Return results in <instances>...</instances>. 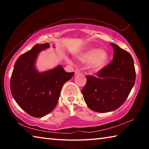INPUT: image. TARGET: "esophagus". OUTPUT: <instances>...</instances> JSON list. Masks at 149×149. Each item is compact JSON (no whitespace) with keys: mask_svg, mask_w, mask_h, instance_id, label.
Segmentation results:
<instances>
[{"mask_svg":"<svg viewBox=\"0 0 149 149\" xmlns=\"http://www.w3.org/2000/svg\"><path fill=\"white\" fill-rule=\"evenodd\" d=\"M81 73V72L79 71V70H75V75H77V74H79Z\"/></svg>","mask_w":149,"mask_h":149,"instance_id":"esophagus-1","label":"esophagus"}]
</instances>
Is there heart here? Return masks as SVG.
Wrapping results in <instances>:
<instances>
[{
	"mask_svg": "<svg viewBox=\"0 0 149 149\" xmlns=\"http://www.w3.org/2000/svg\"><path fill=\"white\" fill-rule=\"evenodd\" d=\"M81 62L89 64V68L93 72H97L104 68L108 62L109 56L107 51L98 49H91L81 54L78 57ZM68 62L71 61L68 60Z\"/></svg>",
	"mask_w": 149,
	"mask_h": 149,
	"instance_id": "heart-1",
	"label": "heart"
}]
</instances>
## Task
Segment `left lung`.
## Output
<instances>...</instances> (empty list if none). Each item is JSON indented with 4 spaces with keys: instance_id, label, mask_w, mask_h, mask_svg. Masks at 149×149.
I'll list each match as a JSON object with an SVG mask.
<instances>
[{
    "instance_id": "left-lung-1",
    "label": "left lung",
    "mask_w": 149,
    "mask_h": 149,
    "mask_svg": "<svg viewBox=\"0 0 149 149\" xmlns=\"http://www.w3.org/2000/svg\"><path fill=\"white\" fill-rule=\"evenodd\" d=\"M112 61L98 73V77L86 76L81 90L87 107L95 112L105 113L118 109L123 104L135 81L133 58L126 50L114 43Z\"/></svg>"
}]
</instances>
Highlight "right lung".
Wrapping results in <instances>:
<instances>
[{
    "instance_id": "obj_1",
    "label": "right lung",
    "mask_w": 149,
    "mask_h": 149,
    "mask_svg": "<svg viewBox=\"0 0 149 149\" xmlns=\"http://www.w3.org/2000/svg\"><path fill=\"white\" fill-rule=\"evenodd\" d=\"M54 47V46H53ZM50 47L49 42L37 44L15 62L10 79L12 95L17 104L31 116L41 118L54 110L62 87L73 77L62 65L40 72L35 66L40 52Z\"/></svg>"
}]
</instances>
